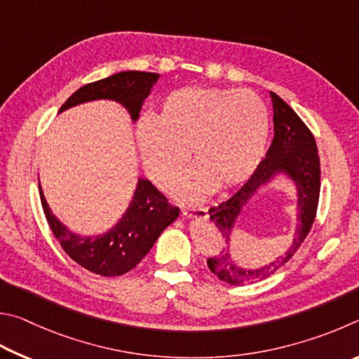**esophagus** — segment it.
Returning <instances> with one entry per match:
<instances>
[{
    "label": "esophagus",
    "mask_w": 359,
    "mask_h": 359,
    "mask_svg": "<svg viewBox=\"0 0 359 359\" xmlns=\"http://www.w3.org/2000/svg\"><path fill=\"white\" fill-rule=\"evenodd\" d=\"M183 211V215L186 217H196V219H205L208 217V208H205V206H200V208H192V206H183L181 208Z\"/></svg>",
    "instance_id": "obj_1"
}]
</instances>
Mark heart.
<instances>
[{
    "mask_svg": "<svg viewBox=\"0 0 359 359\" xmlns=\"http://www.w3.org/2000/svg\"><path fill=\"white\" fill-rule=\"evenodd\" d=\"M269 113L248 90L180 88L163 99L154 119L137 124L144 172L161 189L178 183L187 151L197 168L178 194L200 200L216 184L230 187L252 175L265 154Z\"/></svg>",
    "mask_w": 359,
    "mask_h": 359,
    "instance_id": "1",
    "label": "heart"
}]
</instances>
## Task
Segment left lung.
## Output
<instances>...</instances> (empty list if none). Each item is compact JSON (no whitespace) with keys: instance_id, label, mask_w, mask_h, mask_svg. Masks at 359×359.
Masks as SVG:
<instances>
[{"instance_id":"left-lung-1","label":"left lung","mask_w":359,"mask_h":359,"mask_svg":"<svg viewBox=\"0 0 359 359\" xmlns=\"http://www.w3.org/2000/svg\"><path fill=\"white\" fill-rule=\"evenodd\" d=\"M271 100L274 111V138L266 157L257 165L255 172L233 196L224 200L222 203L211 206L208 210L210 219L224 238V241L229 244L231 231H233V224L240 215L241 206L252 197V194L260 186L266 184L276 173L284 172L297 184L299 224L288 252L263 268L243 269L236 266L230 257L229 246H225V250L217 255L210 257L206 260L210 271L217 279L231 285H246L257 280H263L268 276L274 274L280 266H284L299 249L306 236L309 235L317 216L320 198V157L316 138L303 119L294 113L285 100H282L276 93H271Z\"/></svg>"}]
</instances>
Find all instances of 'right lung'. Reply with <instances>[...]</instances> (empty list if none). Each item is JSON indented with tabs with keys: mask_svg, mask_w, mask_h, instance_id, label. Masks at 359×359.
Masks as SVG:
<instances>
[{
	"mask_svg": "<svg viewBox=\"0 0 359 359\" xmlns=\"http://www.w3.org/2000/svg\"><path fill=\"white\" fill-rule=\"evenodd\" d=\"M159 77V74L153 72H118L79 88L62 104L60 111L88 100L113 99L129 110L132 119H137L143 100ZM39 196L43 215L62 250L80 266L104 278L121 276L135 268L149 252L163 229L168 227L180 215L178 206L170 205L168 198L157 191L151 181L138 180L134 198L121 221L109 233L83 238L71 233L53 216L43 198L41 186Z\"/></svg>",
	"mask_w": 359,
	"mask_h": 359,
	"instance_id": "right-lung-1",
	"label": "right lung"
}]
</instances>
